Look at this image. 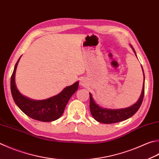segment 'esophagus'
Wrapping results in <instances>:
<instances>
[{
	"mask_svg": "<svg viewBox=\"0 0 159 159\" xmlns=\"http://www.w3.org/2000/svg\"><path fill=\"white\" fill-rule=\"evenodd\" d=\"M80 84L81 85L84 86L86 84V80L84 78H82L80 80Z\"/></svg>",
	"mask_w": 159,
	"mask_h": 159,
	"instance_id": "34e87169",
	"label": "esophagus"
}]
</instances>
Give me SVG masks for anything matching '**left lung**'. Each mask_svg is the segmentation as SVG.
<instances>
[{
	"mask_svg": "<svg viewBox=\"0 0 159 159\" xmlns=\"http://www.w3.org/2000/svg\"><path fill=\"white\" fill-rule=\"evenodd\" d=\"M132 48L134 53L136 55V52L133 47ZM144 74V72H143ZM144 81H145V75H144ZM145 93V83L143 84V90L139 100L137 101V102L133 104L132 106L129 107L125 108V109H103L99 107L98 104L95 102V101L92 98V95L89 93L90 95V110H91V115L93 117L95 120L99 122L104 124H112L116 122H121L125 120L135 114L137 111L139 109V108L143 102V97Z\"/></svg>",
	"mask_w": 159,
	"mask_h": 159,
	"instance_id": "left-lung-1",
	"label": "left lung"
}]
</instances>
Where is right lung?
Returning a JSON list of instances; mask_svg holds the SVG:
<instances>
[{
	"instance_id": "right-lung-1",
	"label": "right lung",
	"mask_w": 159,
	"mask_h": 159,
	"mask_svg": "<svg viewBox=\"0 0 159 159\" xmlns=\"http://www.w3.org/2000/svg\"><path fill=\"white\" fill-rule=\"evenodd\" d=\"M20 58L14 66L11 77V93L18 107L30 118L42 122H51L60 118L69 99L78 89L79 82L67 86L58 95L43 100H33L18 91L15 84V73Z\"/></svg>"
}]
</instances>
